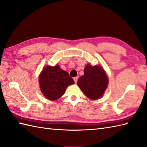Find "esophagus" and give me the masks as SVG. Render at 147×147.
I'll return each mask as SVG.
<instances>
[{
	"label": "esophagus",
	"mask_w": 147,
	"mask_h": 147,
	"mask_svg": "<svg viewBox=\"0 0 147 147\" xmlns=\"http://www.w3.org/2000/svg\"><path fill=\"white\" fill-rule=\"evenodd\" d=\"M74 80L75 83H77V80H78V77H74Z\"/></svg>",
	"instance_id": "esophagus-1"
}]
</instances>
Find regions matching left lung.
Wrapping results in <instances>:
<instances>
[{
    "mask_svg": "<svg viewBox=\"0 0 147 147\" xmlns=\"http://www.w3.org/2000/svg\"><path fill=\"white\" fill-rule=\"evenodd\" d=\"M108 84L105 71L99 66L88 64L84 76L79 77L77 85L88 98L96 100L103 95Z\"/></svg>",
    "mask_w": 147,
    "mask_h": 147,
    "instance_id": "8db88e82",
    "label": "left lung"
}]
</instances>
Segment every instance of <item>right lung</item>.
Segmentation results:
<instances>
[{
  "mask_svg": "<svg viewBox=\"0 0 147 147\" xmlns=\"http://www.w3.org/2000/svg\"><path fill=\"white\" fill-rule=\"evenodd\" d=\"M39 82L42 93L51 100L59 99L64 94L67 87L75 83L67 71L61 69L58 65L44 68L39 77Z\"/></svg>",
  "mask_w": 147,
  "mask_h": 147,
  "instance_id": "obj_1",
  "label": "right lung"
}]
</instances>
